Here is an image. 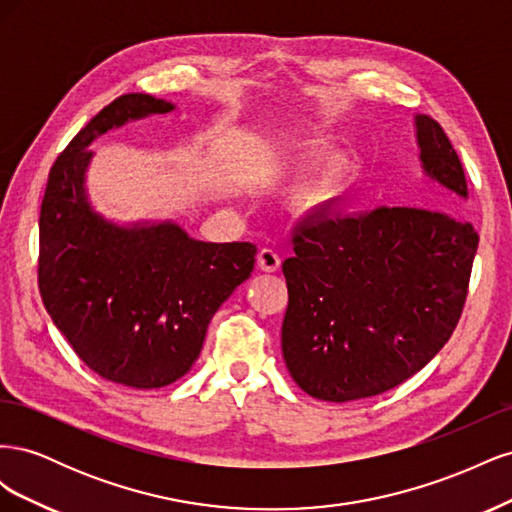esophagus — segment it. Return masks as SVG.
Wrapping results in <instances>:
<instances>
[{
	"label": "esophagus",
	"instance_id": "1",
	"mask_svg": "<svg viewBox=\"0 0 512 512\" xmlns=\"http://www.w3.org/2000/svg\"><path fill=\"white\" fill-rule=\"evenodd\" d=\"M280 265H282V258H280V254H277L275 250H271V247H262V250L258 252V267H260V271L275 273V271H280Z\"/></svg>",
	"mask_w": 512,
	"mask_h": 512
}]
</instances>
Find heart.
Segmentation results:
<instances>
[{"instance_id": "b5f03b06", "label": "heart", "mask_w": 512, "mask_h": 512, "mask_svg": "<svg viewBox=\"0 0 512 512\" xmlns=\"http://www.w3.org/2000/svg\"><path fill=\"white\" fill-rule=\"evenodd\" d=\"M348 175H350V164L346 160H339V162L331 164L327 173H324V177L318 183L316 198L320 200V198H327V196L335 194L346 183Z\"/></svg>"}]
</instances>
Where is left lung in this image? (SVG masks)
I'll return each mask as SVG.
<instances>
[{"mask_svg":"<svg viewBox=\"0 0 512 512\" xmlns=\"http://www.w3.org/2000/svg\"><path fill=\"white\" fill-rule=\"evenodd\" d=\"M425 173L468 198L466 173L442 126L416 117ZM455 198L436 207L320 215L294 230L284 260L282 352L316 399L374 397L421 371L451 339L468 299L478 232ZM454 213L451 214L450 211Z\"/></svg>","mask_w":512,"mask_h":512,"instance_id":"8db88e82","label":"left lung"}]
</instances>
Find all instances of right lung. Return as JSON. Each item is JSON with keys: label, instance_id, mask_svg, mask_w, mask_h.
Listing matches in <instances>:
<instances>
[{"label": "right lung", "instance_id": "add662e5", "mask_svg": "<svg viewBox=\"0 0 512 512\" xmlns=\"http://www.w3.org/2000/svg\"><path fill=\"white\" fill-rule=\"evenodd\" d=\"M173 111L147 94L106 104L51 166L40 207L38 288L76 356L104 380L160 389L188 374L207 327L254 269V243H205L175 224L119 228L89 209V143Z\"/></svg>", "mask_w": 512, "mask_h": 512}]
</instances>
